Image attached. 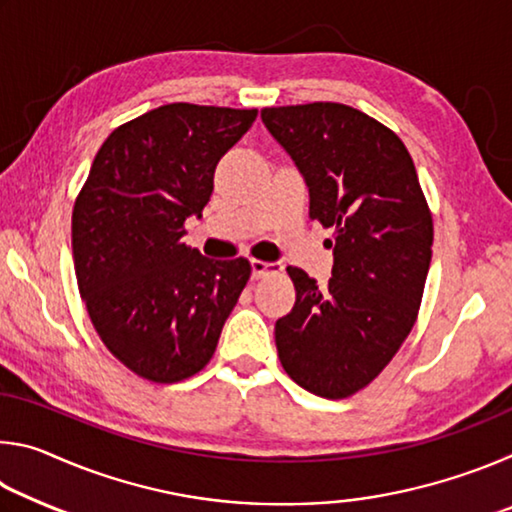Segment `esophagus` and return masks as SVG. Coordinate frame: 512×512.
I'll return each mask as SVG.
<instances>
[{
    "label": "esophagus",
    "instance_id": "34e87169",
    "mask_svg": "<svg viewBox=\"0 0 512 512\" xmlns=\"http://www.w3.org/2000/svg\"><path fill=\"white\" fill-rule=\"evenodd\" d=\"M277 264L271 262H262V259H250V271H253V277H264L271 268H275Z\"/></svg>",
    "mask_w": 512,
    "mask_h": 512
}]
</instances>
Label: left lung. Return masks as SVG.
<instances>
[{
	"instance_id": "left-lung-1",
	"label": "left lung",
	"mask_w": 512,
	"mask_h": 512,
	"mask_svg": "<svg viewBox=\"0 0 512 512\" xmlns=\"http://www.w3.org/2000/svg\"><path fill=\"white\" fill-rule=\"evenodd\" d=\"M262 121L309 189V216L334 228L332 277L289 266L296 305L275 323L282 368L341 400L395 357L418 316L433 221L409 151L391 128L343 103L264 108Z\"/></svg>"
}]
</instances>
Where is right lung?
Returning a JSON list of instances; mask_svg holds the SVG:
<instances>
[{
  "instance_id": "add662e5",
  "label": "right lung",
  "mask_w": 512,
  "mask_h": 512,
  "mask_svg": "<svg viewBox=\"0 0 512 512\" xmlns=\"http://www.w3.org/2000/svg\"><path fill=\"white\" fill-rule=\"evenodd\" d=\"M257 110L169 103L115 128L72 214L76 282L94 329L128 370L173 384L205 368L244 291L248 259L183 244L219 160Z\"/></svg>"
}]
</instances>
